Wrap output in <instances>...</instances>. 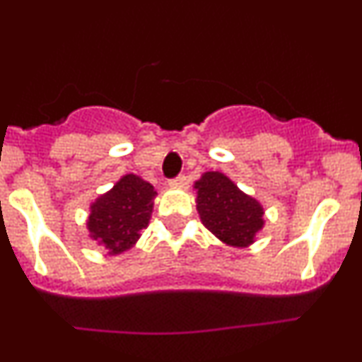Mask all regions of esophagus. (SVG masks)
<instances>
[{"label": "esophagus", "mask_w": 362, "mask_h": 362, "mask_svg": "<svg viewBox=\"0 0 362 362\" xmlns=\"http://www.w3.org/2000/svg\"><path fill=\"white\" fill-rule=\"evenodd\" d=\"M187 177L185 175H178L177 178H173V180L170 182V185H173V187H187Z\"/></svg>", "instance_id": "1"}]
</instances>
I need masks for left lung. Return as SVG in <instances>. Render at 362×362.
<instances>
[{
  "label": "left lung",
  "mask_w": 362,
  "mask_h": 362,
  "mask_svg": "<svg viewBox=\"0 0 362 362\" xmlns=\"http://www.w3.org/2000/svg\"><path fill=\"white\" fill-rule=\"evenodd\" d=\"M196 208L208 231L231 247H249L264 226L261 203L218 171H206L194 184Z\"/></svg>",
  "instance_id": "left-lung-1"
}]
</instances>
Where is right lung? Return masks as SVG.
Returning <instances> with one entry per match:
<instances>
[{
	"label": "right lung",
	"mask_w": 362,
	"mask_h": 362,
	"mask_svg": "<svg viewBox=\"0 0 362 362\" xmlns=\"http://www.w3.org/2000/svg\"><path fill=\"white\" fill-rule=\"evenodd\" d=\"M158 192L138 175H124L90 204L87 229L90 238L105 245L110 255L129 250L148 226Z\"/></svg>",
	"instance_id": "1"
}]
</instances>
